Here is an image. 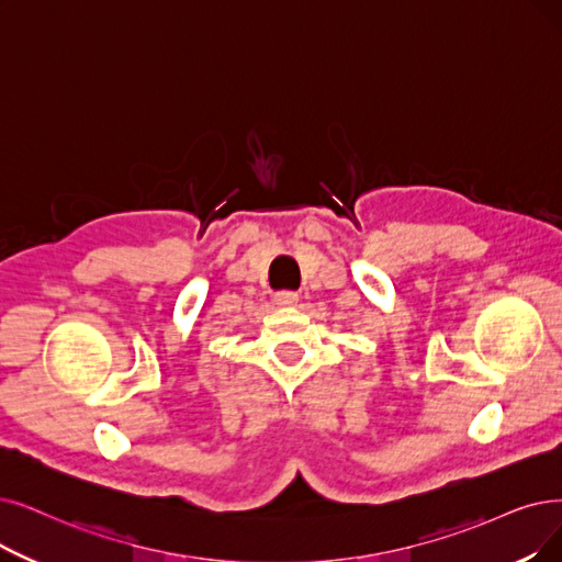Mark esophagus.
<instances>
[{"instance_id": "34e87169", "label": "esophagus", "mask_w": 562, "mask_h": 562, "mask_svg": "<svg viewBox=\"0 0 562 562\" xmlns=\"http://www.w3.org/2000/svg\"><path fill=\"white\" fill-rule=\"evenodd\" d=\"M274 302H277L279 306H297L300 295L293 293V290H281V293L274 295Z\"/></svg>"}]
</instances>
